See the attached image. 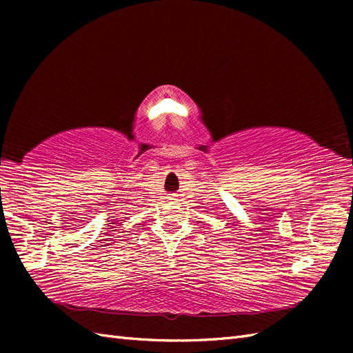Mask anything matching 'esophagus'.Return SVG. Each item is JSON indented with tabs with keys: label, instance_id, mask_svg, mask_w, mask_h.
I'll use <instances>...</instances> for the list:
<instances>
[{
	"label": "esophagus",
	"instance_id": "esophagus-1",
	"mask_svg": "<svg viewBox=\"0 0 353 353\" xmlns=\"http://www.w3.org/2000/svg\"><path fill=\"white\" fill-rule=\"evenodd\" d=\"M170 200H175V196H170Z\"/></svg>",
	"mask_w": 353,
	"mask_h": 353
}]
</instances>
